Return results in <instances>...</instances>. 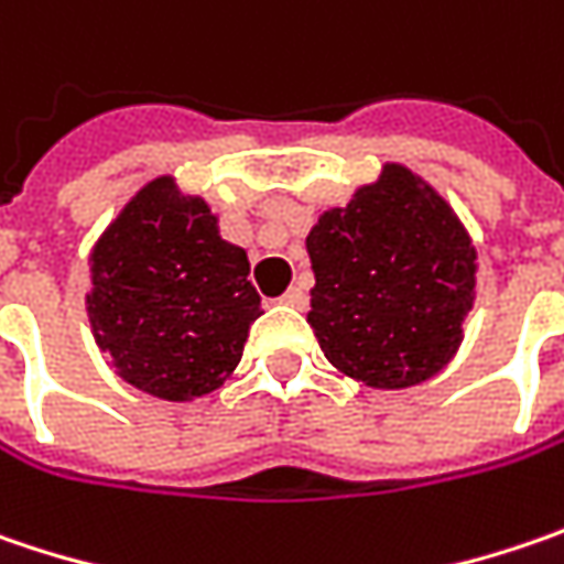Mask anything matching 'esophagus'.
Segmentation results:
<instances>
[{"label": "esophagus", "mask_w": 564, "mask_h": 564, "mask_svg": "<svg viewBox=\"0 0 564 564\" xmlns=\"http://www.w3.org/2000/svg\"><path fill=\"white\" fill-rule=\"evenodd\" d=\"M281 303L283 306H293V308H306L308 303L306 290H303V286H290V290L281 296Z\"/></svg>", "instance_id": "obj_1"}]
</instances>
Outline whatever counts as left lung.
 <instances>
[{
    "instance_id": "left-lung-1",
    "label": "left lung",
    "mask_w": 564,
    "mask_h": 564,
    "mask_svg": "<svg viewBox=\"0 0 564 564\" xmlns=\"http://www.w3.org/2000/svg\"><path fill=\"white\" fill-rule=\"evenodd\" d=\"M306 249V322L337 372L401 391L452 362L477 300V246L423 176L384 163L347 208L318 214Z\"/></svg>"
}]
</instances>
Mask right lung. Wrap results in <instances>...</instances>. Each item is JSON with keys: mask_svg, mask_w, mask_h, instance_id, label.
<instances>
[{"mask_svg": "<svg viewBox=\"0 0 564 564\" xmlns=\"http://www.w3.org/2000/svg\"><path fill=\"white\" fill-rule=\"evenodd\" d=\"M87 264V322L119 379L185 404L234 376L261 296L246 249L220 236L202 195H185L173 176L144 183Z\"/></svg>", "mask_w": 564, "mask_h": 564, "instance_id": "1", "label": "right lung"}]
</instances>
